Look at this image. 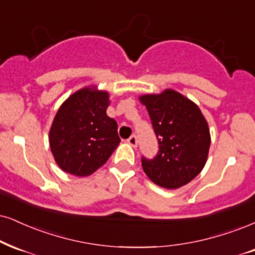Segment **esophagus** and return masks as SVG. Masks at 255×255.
Masks as SVG:
<instances>
[{
	"instance_id": "1",
	"label": "esophagus",
	"mask_w": 255,
	"mask_h": 255,
	"mask_svg": "<svg viewBox=\"0 0 255 255\" xmlns=\"http://www.w3.org/2000/svg\"><path fill=\"white\" fill-rule=\"evenodd\" d=\"M128 145L136 147V146H137V137L134 136V134H133V136H131V137L128 139Z\"/></svg>"
}]
</instances>
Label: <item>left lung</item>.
<instances>
[{"label": "left lung", "instance_id": "8db88e82", "mask_svg": "<svg viewBox=\"0 0 255 255\" xmlns=\"http://www.w3.org/2000/svg\"><path fill=\"white\" fill-rule=\"evenodd\" d=\"M158 138L159 151L153 159L142 158L143 170L153 183L178 189L202 171L208 158L210 132L199 106L177 91L143 94Z\"/></svg>", "mask_w": 255, "mask_h": 255}]
</instances>
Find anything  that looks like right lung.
Returning <instances> with one entry per match:
<instances>
[{"label":"right lung","instance_id":"right-lung-1","mask_svg":"<svg viewBox=\"0 0 255 255\" xmlns=\"http://www.w3.org/2000/svg\"><path fill=\"white\" fill-rule=\"evenodd\" d=\"M108 91L91 85L71 94L56 112L49 146L56 164L67 174L86 177L104 165L121 143L117 123L106 115Z\"/></svg>","mask_w":255,"mask_h":255}]
</instances>
